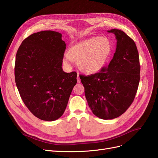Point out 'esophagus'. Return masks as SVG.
<instances>
[{
  "label": "esophagus",
  "mask_w": 158,
  "mask_h": 158,
  "mask_svg": "<svg viewBox=\"0 0 158 158\" xmlns=\"http://www.w3.org/2000/svg\"><path fill=\"white\" fill-rule=\"evenodd\" d=\"M77 82H78V83H80V77H79V75H78V76H77Z\"/></svg>",
  "instance_id": "34e87169"
}]
</instances>
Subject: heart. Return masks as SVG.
Wrapping results in <instances>:
<instances>
[{"mask_svg": "<svg viewBox=\"0 0 158 158\" xmlns=\"http://www.w3.org/2000/svg\"><path fill=\"white\" fill-rule=\"evenodd\" d=\"M112 52V44L105 37H92L71 47L63 56V63L68 68L74 60L80 70L86 74H95L101 70L107 63Z\"/></svg>", "mask_w": 158, "mask_h": 158, "instance_id": "1", "label": "heart"}]
</instances>
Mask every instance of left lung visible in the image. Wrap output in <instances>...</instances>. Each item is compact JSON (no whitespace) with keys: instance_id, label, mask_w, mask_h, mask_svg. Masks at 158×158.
Returning <instances> with one entry per match:
<instances>
[{"instance_id":"left-lung-1","label":"left lung","mask_w":158,"mask_h":158,"mask_svg":"<svg viewBox=\"0 0 158 158\" xmlns=\"http://www.w3.org/2000/svg\"><path fill=\"white\" fill-rule=\"evenodd\" d=\"M115 52L107 68L99 73L81 76L85 98L95 116L105 120L121 116L132 104L140 82L139 55L135 41L117 29Z\"/></svg>"}]
</instances>
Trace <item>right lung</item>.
I'll return each mask as SVG.
<instances>
[{"instance_id": "right-lung-1", "label": "right lung", "mask_w": 158, "mask_h": 158, "mask_svg": "<svg viewBox=\"0 0 158 158\" xmlns=\"http://www.w3.org/2000/svg\"><path fill=\"white\" fill-rule=\"evenodd\" d=\"M66 44L53 31L33 33L23 40L16 56L15 81L23 103L41 120L60 118L77 82V73L62 69Z\"/></svg>"}]
</instances>
